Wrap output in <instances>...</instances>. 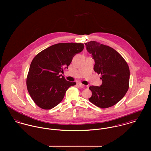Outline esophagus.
I'll return each instance as SVG.
<instances>
[{
  "label": "esophagus",
  "instance_id": "obj_1",
  "mask_svg": "<svg viewBox=\"0 0 151 151\" xmlns=\"http://www.w3.org/2000/svg\"><path fill=\"white\" fill-rule=\"evenodd\" d=\"M78 86H80V88H84V87H85L84 85H83V84H81V83L78 84Z\"/></svg>",
  "mask_w": 151,
  "mask_h": 151
}]
</instances>
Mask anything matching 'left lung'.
Listing matches in <instances>:
<instances>
[{"label": "left lung", "mask_w": 151, "mask_h": 151, "mask_svg": "<svg viewBox=\"0 0 151 151\" xmlns=\"http://www.w3.org/2000/svg\"><path fill=\"white\" fill-rule=\"evenodd\" d=\"M88 52L95 61L93 70L101 74L100 86H90L89 101L99 108L116 105L126 95L129 87V70L123 58L114 49L96 42L85 43Z\"/></svg>", "instance_id": "8db88e82"}]
</instances>
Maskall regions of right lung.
<instances>
[{
	"mask_svg": "<svg viewBox=\"0 0 151 151\" xmlns=\"http://www.w3.org/2000/svg\"><path fill=\"white\" fill-rule=\"evenodd\" d=\"M80 43H57L40 52L32 60L27 78L28 91L35 104L50 109L63 100L75 82L67 81L60 73L68 68L73 57L84 49Z\"/></svg>",
	"mask_w": 151,
	"mask_h": 151,
	"instance_id": "obj_1",
	"label": "right lung"
}]
</instances>
